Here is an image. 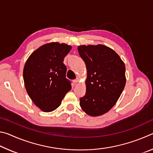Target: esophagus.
Masks as SVG:
<instances>
[{"instance_id": "esophagus-1", "label": "esophagus", "mask_w": 153, "mask_h": 153, "mask_svg": "<svg viewBox=\"0 0 153 153\" xmlns=\"http://www.w3.org/2000/svg\"><path fill=\"white\" fill-rule=\"evenodd\" d=\"M73 82H74V85H76L77 83L79 82V79L78 78H77V79H74V81H73Z\"/></svg>"}]
</instances>
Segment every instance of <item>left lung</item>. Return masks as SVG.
I'll return each mask as SVG.
<instances>
[{
  "instance_id": "left-lung-1",
  "label": "left lung",
  "mask_w": 153,
  "mask_h": 153,
  "mask_svg": "<svg viewBox=\"0 0 153 153\" xmlns=\"http://www.w3.org/2000/svg\"><path fill=\"white\" fill-rule=\"evenodd\" d=\"M79 55L87 69L86 91L79 98L82 110L93 117L112 108L126 85V67L117 53L107 46H78Z\"/></svg>"
}]
</instances>
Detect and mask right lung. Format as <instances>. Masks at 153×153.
<instances>
[{"label":"right lung","mask_w":153,"mask_h":153,"mask_svg":"<svg viewBox=\"0 0 153 153\" xmlns=\"http://www.w3.org/2000/svg\"><path fill=\"white\" fill-rule=\"evenodd\" d=\"M71 49V46L65 44H46L33 52L25 64V89L33 103L45 112L58 108L71 88L63 63Z\"/></svg>","instance_id":"1"}]
</instances>
